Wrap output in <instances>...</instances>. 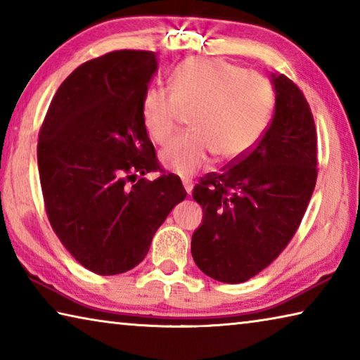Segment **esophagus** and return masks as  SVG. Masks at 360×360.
Here are the masks:
<instances>
[{
	"mask_svg": "<svg viewBox=\"0 0 360 360\" xmlns=\"http://www.w3.org/2000/svg\"><path fill=\"white\" fill-rule=\"evenodd\" d=\"M182 186H184V188H186V192L191 195L192 193V187H193V184H192V181H187V179H184L182 181Z\"/></svg>",
	"mask_w": 360,
	"mask_h": 360,
	"instance_id": "esophagus-1",
	"label": "esophagus"
}]
</instances>
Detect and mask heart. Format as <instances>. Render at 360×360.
<instances>
[{"label":"heart","mask_w":360,"mask_h":360,"mask_svg":"<svg viewBox=\"0 0 360 360\" xmlns=\"http://www.w3.org/2000/svg\"><path fill=\"white\" fill-rule=\"evenodd\" d=\"M169 87H150L141 103L144 129L165 144L179 129L184 111H193L195 131L169 143L160 154L168 169L191 176L212 155L238 160L264 135L273 109L270 82L254 71L221 58H191L169 77Z\"/></svg>","instance_id":"1"}]
</instances>
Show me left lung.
<instances>
[{
	"label": "left lung",
	"instance_id": "1",
	"mask_svg": "<svg viewBox=\"0 0 360 360\" xmlns=\"http://www.w3.org/2000/svg\"><path fill=\"white\" fill-rule=\"evenodd\" d=\"M275 114L259 143L221 173H208L192 197L203 208L192 257L205 275L245 283L275 260L300 225L318 179V135L307 98L273 75Z\"/></svg>",
	"mask_w": 360,
	"mask_h": 360
}]
</instances>
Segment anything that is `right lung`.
Returning <instances> with one entry per match:
<instances>
[{"label":"right lung","mask_w":360,"mask_h":360,"mask_svg":"<svg viewBox=\"0 0 360 360\" xmlns=\"http://www.w3.org/2000/svg\"><path fill=\"white\" fill-rule=\"evenodd\" d=\"M157 70L150 51L89 60L60 85L42 122L38 168L49 222L72 257L101 276L131 270L186 198L157 160L141 103ZM158 171L154 181L146 172Z\"/></svg>","instance_id":"obj_1"}]
</instances>
